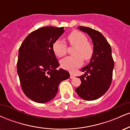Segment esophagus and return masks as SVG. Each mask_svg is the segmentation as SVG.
Listing matches in <instances>:
<instances>
[{"instance_id":"esophagus-1","label":"esophagus","mask_w":130,"mask_h":130,"mask_svg":"<svg viewBox=\"0 0 130 130\" xmlns=\"http://www.w3.org/2000/svg\"><path fill=\"white\" fill-rule=\"evenodd\" d=\"M70 79H73L74 78V76L72 73H70Z\"/></svg>"}]
</instances>
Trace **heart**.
<instances>
[{
    "label": "heart",
    "instance_id": "heart-1",
    "mask_svg": "<svg viewBox=\"0 0 130 130\" xmlns=\"http://www.w3.org/2000/svg\"><path fill=\"white\" fill-rule=\"evenodd\" d=\"M68 42L71 46H76L74 52V56H70L61 60L60 65L63 69L73 72L81 66L83 59L85 61L90 60L93 54V47L83 33L73 30L67 36ZM53 50L56 56L62 57L67 54V46L63 41L57 40L53 44Z\"/></svg>",
    "mask_w": 130,
    "mask_h": 130
}]
</instances>
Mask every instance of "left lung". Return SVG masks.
I'll list each match as a JSON object with an SVG mask.
<instances>
[{"label": "left lung", "mask_w": 130, "mask_h": 130, "mask_svg": "<svg viewBox=\"0 0 130 130\" xmlns=\"http://www.w3.org/2000/svg\"><path fill=\"white\" fill-rule=\"evenodd\" d=\"M77 28L92 38L93 54L90 63L80 70L85 74L79 77L81 84L75 90L85 100H95L104 95L111 86L114 67L111 47L98 31L87 27Z\"/></svg>", "instance_id": "left-lung-1"}]
</instances>
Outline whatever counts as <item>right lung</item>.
<instances>
[{
    "label": "right lung",
    "instance_id": "add662e5",
    "mask_svg": "<svg viewBox=\"0 0 130 130\" xmlns=\"http://www.w3.org/2000/svg\"><path fill=\"white\" fill-rule=\"evenodd\" d=\"M64 27H43L31 32L19 50L17 71L25 95L40 103L56 96L62 80L70 77L66 70L56 68L59 63L53 44L63 32Z\"/></svg>",
    "mask_w": 130,
    "mask_h": 130
}]
</instances>
